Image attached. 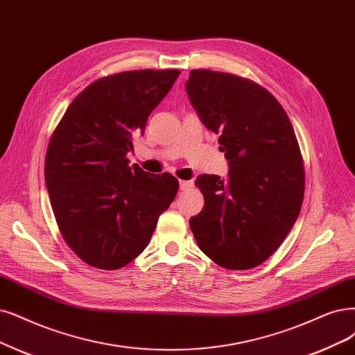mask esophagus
Segmentation results:
<instances>
[{
    "label": "esophagus",
    "instance_id": "esophagus-1",
    "mask_svg": "<svg viewBox=\"0 0 355 355\" xmlns=\"http://www.w3.org/2000/svg\"><path fill=\"white\" fill-rule=\"evenodd\" d=\"M193 186V181H186V180H181L180 181V189L181 190H187Z\"/></svg>",
    "mask_w": 355,
    "mask_h": 355
}]
</instances>
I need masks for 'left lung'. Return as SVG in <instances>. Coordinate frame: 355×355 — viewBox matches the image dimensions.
I'll use <instances>...</instances> for the list:
<instances>
[{"instance_id": "left-lung-1", "label": "left lung", "mask_w": 355, "mask_h": 355, "mask_svg": "<svg viewBox=\"0 0 355 355\" xmlns=\"http://www.w3.org/2000/svg\"><path fill=\"white\" fill-rule=\"evenodd\" d=\"M186 89L231 166L227 181L196 180L205 207L190 228L216 265L256 268L277 252L303 205L304 162L293 124L269 90L240 76L191 70Z\"/></svg>"}]
</instances>
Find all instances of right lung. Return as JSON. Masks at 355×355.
Segmentation results:
<instances>
[{
    "instance_id": "1",
    "label": "right lung",
    "mask_w": 355,
    "mask_h": 355,
    "mask_svg": "<svg viewBox=\"0 0 355 355\" xmlns=\"http://www.w3.org/2000/svg\"><path fill=\"white\" fill-rule=\"evenodd\" d=\"M180 70L101 77L69 105L49 139L45 182L64 241L85 263L115 270L149 244L178 180L128 165L133 137L175 83Z\"/></svg>"
}]
</instances>
